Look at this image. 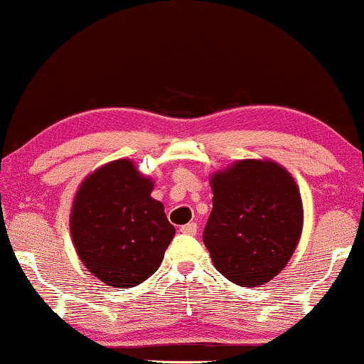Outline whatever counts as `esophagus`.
<instances>
[{
	"label": "esophagus",
	"instance_id": "34e87169",
	"mask_svg": "<svg viewBox=\"0 0 364 364\" xmlns=\"http://www.w3.org/2000/svg\"><path fill=\"white\" fill-rule=\"evenodd\" d=\"M181 231L183 235H189V236H196L197 235V224L196 223H189L186 226L181 228Z\"/></svg>",
	"mask_w": 364,
	"mask_h": 364
}]
</instances>
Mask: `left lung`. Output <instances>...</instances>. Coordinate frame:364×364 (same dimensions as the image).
<instances>
[{
	"label": "left lung",
	"instance_id": "8db88e82",
	"mask_svg": "<svg viewBox=\"0 0 364 364\" xmlns=\"http://www.w3.org/2000/svg\"><path fill=\"white\" fill-rule=\"evenodd\" d=\"M213 210L203 240L232 284L258 287L284 270L302 231V200L273 161L241 160L210 178Z\"/></svg>",
	"mask_w": 364,
	"mask_h": 364
}]
</instances>
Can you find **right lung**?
<instances>
[{"label":"right lung","instance_id":"right-lung-1","mask_svg":"<svg viewBox=\"0 0 364 364\" xmlns=\"http://www.w3.org/2000/svg\"><path fill=\"white\" fill-rule=\"evenodd\" d=\"M150 178L129 160L96 170L75 196L70 232L79 258L109 287H134L151 277L175 235Z\"/></svg>","mask_w":364,"mask_h":364}]
</instances>
